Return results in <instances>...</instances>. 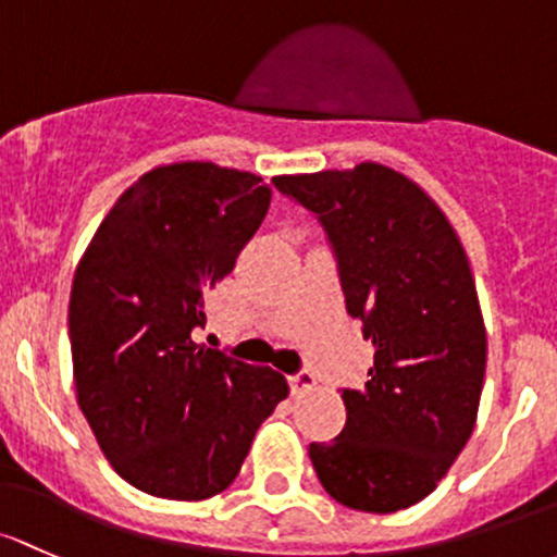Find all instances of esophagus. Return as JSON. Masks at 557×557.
Returning a JSON list of instances; mask_svg holds the SVG:
<instances>
[{"instance_id":"esophagus-1","label":"esophagus","mask_w":557,"mask_h":557,"mask_svg":"<svg viewBox=\"0 0 557 557\" xmlns=\"http://www.w3.org/2000/svg\"><path fill=\"white\" fill-rule=\"evenodd\" d=\"M314 386H318V379H314L312 371H298L296 376H290V392L294 395H307Z\"/></svg>"}]
</instances>
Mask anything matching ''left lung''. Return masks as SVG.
<instances>
[{"mask_svg": "<svg viewBox=\"0 0 557 557\" xmlns=\"http://www.w3.org/2000/svg\"><path fill=\"white\" fill-rule=\"evenodd\" d=\"M283 195L318 213L347 312L373 342L362 389H344L347 424L309 459L338 505L397 512L437 488L478 421L485 323L459 234L441 205L400 171L277 175Z\"/></svg>", "mask_w": 557, "mask_h": 557, "instance_id": "1", "label": "left lung"}]
</instances>
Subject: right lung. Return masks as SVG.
Returning a JSON list of instances; mask_svg holds the SVG:
<instances>
[{"mask_svg":"<svg viewBox=\"0 0 557 557\" xmlns=\"http://www.w3.org/2000/svg\"><path fill=\"white\" fill-rule=\"evenodd\" d=\"M269 200L261 175L200 160L157 165L111 205L77 263V403L116 475L144 494L202 502L230 488L261 421L288 397L280 371L191 336Z\"/></svg>","mask_w":557,"mask_h":557,"instance_id":"right-lung-1","label":"right lung"}]
</instances>
